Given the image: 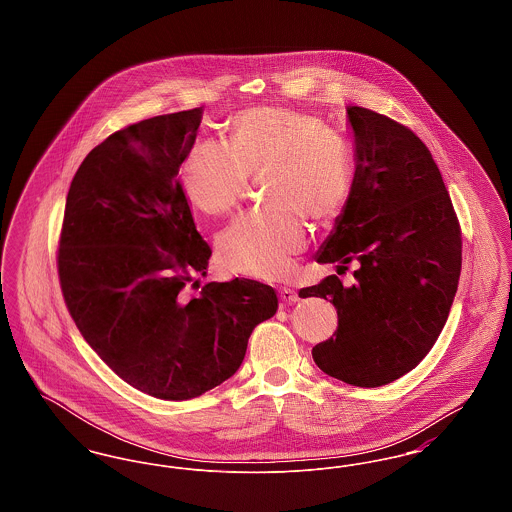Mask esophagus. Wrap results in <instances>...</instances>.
Returning <instances> with one entry per match:
<instances>
[{
    "label": "esophagus",
    "mask_w": 512,
    "mask_h": 512,
    "mask_svg": "<svg viewBox=\"0 0 512 512\" xmlns=\"http://www.w3.org/2000/svg\"><path fill=\"white\" fill-rule=\"evenodd\" d=\"M280 299L284 301V303H295V301H299V295L292 288H280Z\"/></svg>",
    "instance_id": "obj_1"
}]
</instances>
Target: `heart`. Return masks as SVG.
Here are the masks:
<instances>
[{
  "label": "heart",
  "mask_w": 512,
  "mask_h": 512,
  "mask_svg": "<svg viewBox=\"0 0 512 512\" xmlns=\"http://www.w3.org/2000/svg\"><path fill=\"white\" fill-rule=\"evenodd\" d=\"M268 171L267 211L234 220L217 242L232 272L274 280L307 242V222H330L345 209L353 184L351 147L315 115L284 107H249L230 121V144L201 140L186 155L180 182L209 217L228 215L249 174Z\"/></svg>",
  "instance_id": "1"
}]
</instances>
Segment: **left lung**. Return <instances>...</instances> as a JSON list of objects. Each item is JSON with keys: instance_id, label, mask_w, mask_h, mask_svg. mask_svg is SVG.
Returning a JSON list of instances; mask_svg holds the SVG:
<instances>
[{"instance_id": "left-lung-1", "label": "left lung", "mask_w": 512, "mask_h": 512, "mask_svg": "<svg viewBox=\"0 0 512 512\" xmlns=\"http://www.w3.org/2000/svg\"><path fill=\"white\" fill-rule=\"evenodd\" d=\"M355 138V184L317 263L353 270L299 297H324L338 311L334 338L313 347L322 372L378 388L418 365L438 340L453 305L463 238L449 192L428 147L399 122L347 107Z\"/></svg>"}]
</instances>
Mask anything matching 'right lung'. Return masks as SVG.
Listing matches in <instances>:
<instances>
[{
    "mask_svg": "<svg viewBox=\"0 0 512 512\" xmlns=\"http://www.w3.org/2000/svg\"><path fill=\"white\" fill-rule=\"evenodd\" d=\"M203 109L130 124L74 174L59 238L61 292L76 328L126 384L184 401L228 380L278 297L257 280L209 282L211 247L195 228L180 165Z\"/></svg>",
    "mask_w": 512,
    "mask_h": 512,
    "instance_id": "obj_1",
    "label": "right lung"
}]
</instances>
